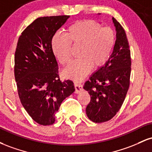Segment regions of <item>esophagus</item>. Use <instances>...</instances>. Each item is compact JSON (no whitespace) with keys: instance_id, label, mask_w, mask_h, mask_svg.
<instances>
[{"instance_id":"1","label":"esophagus","mask_w":152,"mask_h":152,"mask_svg":"<svg viewBox=\"0 0 152 152\" xmlns=\"http://www.w3.org/2000/svg\"><path fill=\"white\" fill-rule=\"evenodd\" d=\"M74 86H75V89H76V94L80 93V92L83 91V85H82L81 83H77V82H75Z\"/></svg>"}]
</instances>
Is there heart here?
Instances as JSON below:
<instances>
[{
    "mask_svg": "<svg viewBox=\"0 0 152 152\" xmlns=\"http://www.w3.org/2000/svg\"><path fill=\"white\" fill-rule=\"evenodd\" d=\"M115 33L111 28L102 27L92 20H80L69 26L65 36L56 34L51 41V49L56 58L64 66L71 61V46H80L79 58L64 71L66 77L81 81L89 72L92 66L99 68L109 60L115 43Z\"/></svg>",
    "mask_w": 152,
    "mask_h": 152,
    "instance_id": "1",
    "label": "heart"
}]
</instances>
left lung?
<instances>
[{"label": "left lung", "instance_id": "obj_1", "mask_svg": "<svg viewBox=\"0 0 152 152\" xmlns=\"http://www.w3.org/2000/svg\"><path fill=\"white\" fill-rule=\"evenodd\" d=\"M112 19L116 31L112 53L105 65L94 73L83 86L91 96L86 115L96 123L109 121L116 114L130 84L132 61L128 40L121 24Z\"/></svg>", "mask_w": 152, "mask_h": 152}]
</instances>
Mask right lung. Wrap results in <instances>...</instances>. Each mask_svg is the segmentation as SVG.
Masks as SVG:
<instances>
[{
	"mask_svg": "<svg viewBox=\"0 0 152 152\" xmlns=\"http://www.w3.org/2000/svg\"><path fill=\"white\" fill-rule=\"evenodd\" d=\"M69 18L64 15L36 19L21 33L15 49L19 99L31 117L43 126L53 124L62 102L75 91L72 81L60 80L51 49L53 36Z\"/></svg>",
	"mask_w": 152,
	"mask_h": 152,
	"instance_id": "obj_1",
	"label": "right lung"
}]
</instances>
